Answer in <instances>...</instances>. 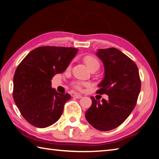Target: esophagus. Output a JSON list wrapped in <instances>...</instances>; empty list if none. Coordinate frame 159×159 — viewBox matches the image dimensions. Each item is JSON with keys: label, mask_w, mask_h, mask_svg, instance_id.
I'll return each instance as SVG.
<instances>
[{"label": "esophagus", "mask_w": 159, "mask_h": 159, "mask_svg": "<svg viewBox=\"0 0 159 159\" xmlns=\"http://www.w3.org/2000/svg\"><path fill=\"white\" fill-rule=\"evenodd\" d=\"M73 96H74V98H82V95H80V94H74Z\"/></svg>", "instance_id": "1"}]
</instances>
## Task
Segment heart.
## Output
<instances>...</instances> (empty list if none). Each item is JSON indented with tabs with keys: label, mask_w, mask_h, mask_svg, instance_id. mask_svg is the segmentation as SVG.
Instances as JSON below:
<instances>
[{
	"label": "heart",
	"mask_w": 159,
	"mask_h": 159,
	"mask_svg": "<svg viewBox=\"0 0 159 159\" xmlns=\"http://www.w3.org/2000/svg\"><path fill=\"white\" fill-rule=\"evenodd\" d=\"M83 60L90 70H98L99 67H100V63H99L98 61L94 57H92V56H86V57H84ZM82 85L83 83L79 81L74 83V86L75 87L76 89H79L81 88Z\"/></svg>",
	"instance_id": "obj_1"
}]
</instances>
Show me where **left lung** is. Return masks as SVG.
Masks as SVG:
<instances>
[{
  "label": "left lung",
  "mask_w": 159,
  "mask_h": 159,
  "mask_svg": "<svg viewBox=\"0 0 159 159\" xmlns=\"http://www.w3.org/2000/svg\"><path fill=\"white\" fill-rule=\"evenodd\" d=\"M96 55L104 65V77L96 92L105 94L108 100H96L85 112L92 127L109 131L121 125L134 108L141 91L138 67L134 62L116 48L99 49Z\"/></svg>",
  "instance_id": "8db88e82"
}]
</instances>
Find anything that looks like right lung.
Returning <instances> with one entry per match:
<instances>
[{
	"instance_id": "right-lung-1",
	"label": "right lung",
	"mask_w": 159,
	"mask_h": 159,
	"mask_svg": "<svg viewBox=\"0 0 159 159\" xmlns=\"http://www.w3.org/2000/svg\"><path fill=\"white\" fill-rule=\"evenodd\" d=\"M79 49L44 46L33 49L18 65L14 76L13 97L31 125L45 128L55 123L71 98L52 88V78L69 66Z\"/></svg>"
}]
</instances>
